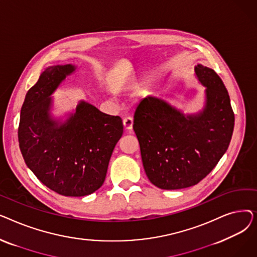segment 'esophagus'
Wrapping results in <instances>:
<instances>
[{"instance_id": "1", "label": "esophagus", "mask_w": 257, "mask_h": 257, "mask_svg": "<svg viewBox=\"0 0 257 257\" xmlns=\"http://www.w3.org/2000/svg\"><path fill=\"white\" fill-rule=\"evenodd\" d=\"M123 123H124V127L126 130H131L132 126H133V118L131 116H126L123 119Z\"/></svg>"}]
</instances>
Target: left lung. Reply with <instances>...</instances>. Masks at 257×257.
<instances>
[{
	"label": "left lung",
	"instance_id": "obj_1",
	"mask_svg": "<svg viewBox=\"0 0 257 257\" xmlns=\"http://www.w3.org/2000/svg\"><path fill=\"white\" fill-rule=\"evenodd\" d=\"M195 72L206 86L203 111L184 116L166 98L148 96L134 113L145 172L163 190L199 183L218 165L232 138L234 113L223 81L202 64Z\"/></svg>",
	"mask_w": 257,
	"mask_h": 257
}]
</instances>
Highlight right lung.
I'll return each mask as SVG.
<instances>
[{"label": "right lung", "mask_w": 257, "mask_h": 257, "mask_svg": "<svg viewBox=\"0 0 257 257\" xmlns=\"http://www.w3.org/2000/svg\"><path fill=\"white\" fill-rule=\"evenodd\" d=\"M74 70L71 64L55 65L40 75L26 94L18 137L25 163L40 182L59 195L83 197L104 183L124 127L118 115L85 102L64 124L51 119L49 97Z\"/></svg>", "instance_id": "obj_1"}]
</instances>
